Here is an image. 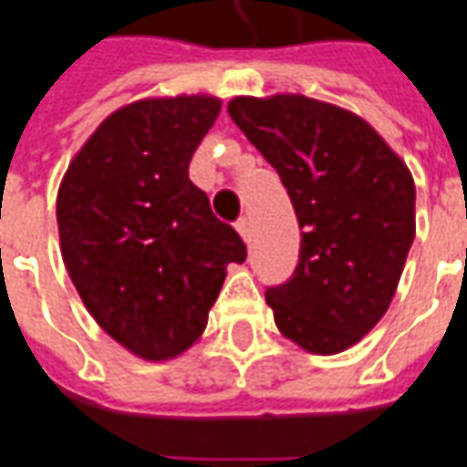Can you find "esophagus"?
<instances>
[{"label":"esophagus","mask_w":467,"mask_h":467,"mask_svg":"<svg viewBox=\"0 0 467 467\" xmlns=\"http://www.w3.org/2000/svg\"><path fill=\"white\" fill-rule=\"evenodd\" d=\"M234 227H237V233L243 234V240L247 243V240H250V220H247V217H240V220L234 223Z\"/></svg>","instance_id":"esophagus-1"}]
</instances>
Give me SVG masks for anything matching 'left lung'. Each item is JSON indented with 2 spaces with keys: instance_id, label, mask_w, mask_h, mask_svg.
I'll return each instance as SVG.
<instances>
[{
  "instance_id": "1",
  "label": "left lung",
  "mask_w": 467,
  "mask_h": 467,
  "mask_svg": "<svg viewBox=\"0 0 467 467\" xmlns=\"http://www.w3.org/2000/svg\"><path fill=\"white\" fill-rule=\"evenodd\" d=\"M230 116L288 189L298 265L265 290L280 334L338 354L392 303L415 240V182L367 120L306 96L230 100Z\"/></svg>"
}]
</instances>
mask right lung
<instances>
[{
    "mask_svg": "<svg viewBox=\"0 0 467 467\" xmlns=\"http://www.w3.org/2000/svg\"><path fill=\"white\" fill-rule=\"evenodd\" d=\"M220 100H139L110 113L57 192L60 250L98 326L136 357L161 361L204 331L224 267L247 257L214 217L189 161Z\"/></svg>",
    "mask_w": 467,
    "mask_h": 467,
    "instance_id": "obj_1",
    "label": "right lung"
}]
</instances>
